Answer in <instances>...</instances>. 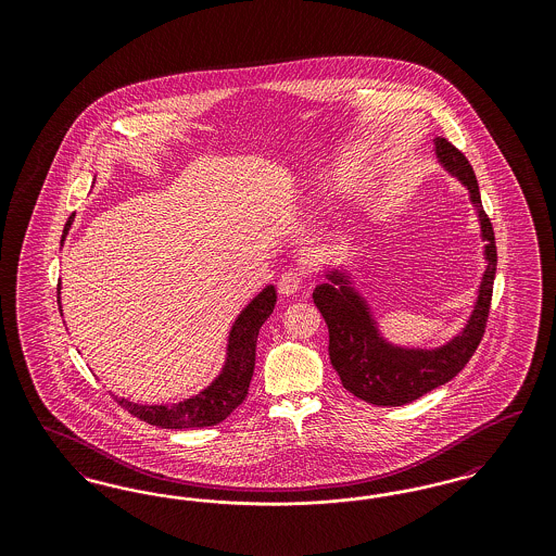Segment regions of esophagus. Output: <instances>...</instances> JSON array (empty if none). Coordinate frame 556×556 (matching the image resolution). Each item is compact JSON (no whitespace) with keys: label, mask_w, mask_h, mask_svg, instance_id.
<instances>
[{"label":"esophagus","mask_w":556,"mask_h":556,"mask_svg":"<svg viewBox=\"0 0 556 556\" xmlns=\"http://www.w3.org/2000/svg\"><path fill=\"white\" fill-rule=\"evenodd\" d=\"M302 281H304V268L302 266H291L286 273H281L277 288L283 295H291V293L300 290Z\"/></svg>","instance_id":"obj_1"}]
</instances>
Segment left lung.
<instances>
[{
	"label": "left lung",
	"mask_w": 556,
	"mask_h": 556,
	"mask_svg": "<svg viewBox=\"0 0 556 556\" xmlns=\"http://www.w3.org/2000/svg\"><path fill=\"white\" fill-rule=\"evenodd\" d=\"M435 150L444 166L469 187L479 212L481 233L488 241V268L479 288L476 311L465 331L438 350H400L379 338L367 304L345 286L344 277L333 273L329 279L338 282V287L323 283L313 291V300L329 329V358L342 386L350 394L375 406H402L448 383L476 354L490 317L498 258L494 227L481 208L476 173L469 160L444 137L435 139Z\"/></svg>",
	"instance_id": "obj_1"
}]
</instances>
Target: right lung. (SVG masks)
<instances>
[{
	"label": "right lung",
	"mask_w": 556,
	"mask_h": 556,
	"mask_svg": "<svg viewBox=\"0 0 556 556\" xmlns=\"http://www.w3.org/2000/svg\"><path fill=\"white\" fill-rule=\"evenodd\" d=\"M71 220L73 216L68 218L64 233L68 231ZM275 304H277V291L273 286H268L245 306V311L239 315L231 329L227 365L208 390L173 406H139V404L127 402L125 397L118 400V404L125 410H129L132 417L162 429L211 427L225 421L248 396V388L256 365L258 331L266 318L270 317Z\"/></svg>",
	"instance_id": "1"
}]
</instances>
